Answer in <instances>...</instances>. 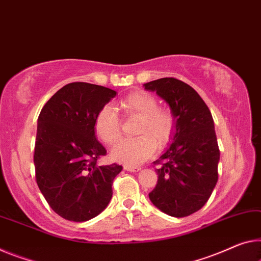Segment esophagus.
I'll return each mask as SVG.
<instances>
[{
    "mask_svg": "<svg viewBox=\"0 0 261 261\" xmlns=\"http://www.w3.org/2000/svg\"><path fill=\"white\" fill-rule=\"evenodd\" d=\"M123 169L127 170V171H130V172H136V171L141 170V168H140V167H133V166H125V167H123Z\"/></svg>",
    "mask_w": 261,
    "mask_h": 261,
    "instance_id": "34e87169",
    "label": "esophagus"
}]
</instances>
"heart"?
I'll return each instance as SVG.
<instances>
[{
	"label": "heart",
	"instance_id": "heart-1",
	"mask_svg": "<svg viewBox=\"0 0 261 261\" xmlns=\"http://www.w3.org/2000/svg\"><path fill=\"white\" fill-rule=\"evenodd\" d=\"M120 110L128 118H139L133 139L120 141L112 150V158L126 166H140L155 153L156 146L163 147L174 135L176 121L174 114L159 107L153 94L136 91L122 98ZM94 132L106 144H114L121 138V121L110 106H103L95 114Z\"/></svg>",
	"mask_w": 261,
	"mask_h": 261
}]
</instances>
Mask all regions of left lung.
<instances>
[{
	"instance_id": "8db88e82",
	"label": "left lung",
	"mask_w": 261,
	"mask_h": 261,
	"mask_svg": "<svg viewBox=\"0 0 261 261\" xmlns=\"http://www.w3.org/2000/svg\"><path fill=\"white\" fill-rule=\"evenodd\" d=\"M169 103L176 128L161 158L151 203L172 217H187L207 202L218 181L219 148L211 112L191 86L176 78L144 84Z\"/></svg>"
}]
</instances>
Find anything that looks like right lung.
I'll return each instance as SVG.
<instances>
[{"label": "right lung", "instance_id": "right-lung-1", "mask_svg": "<svg viewBox=\"0 0 261 261\" xmlns=\"http://www.w3.org/2000/svg\"><path fill=\"white\" fill-rule=\"evenodd\" d=\"M117 92L71 83L56 92L38 117L34 163L36 182L56 214L86 222L105 210L122 167L98 166L106 149L94 135L95 114Z\"/></svg>", "mask_w": 261, "mask_h": 261}]
</instances>
